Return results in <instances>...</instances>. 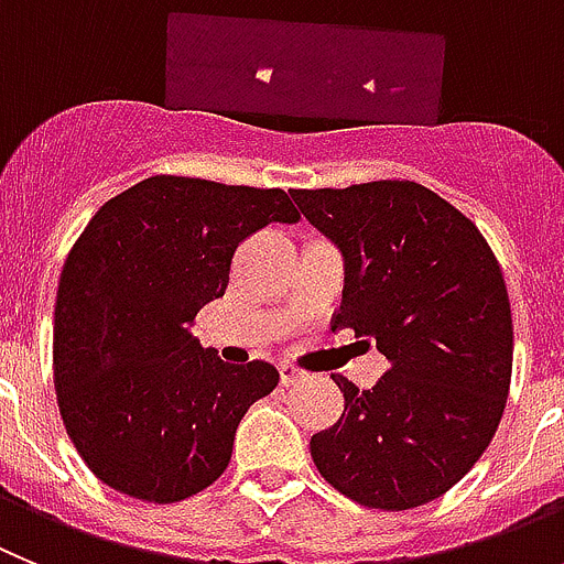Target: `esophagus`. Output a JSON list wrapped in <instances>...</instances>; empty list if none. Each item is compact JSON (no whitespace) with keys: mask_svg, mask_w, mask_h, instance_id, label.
I'll return each mask as SVG.
<instances>
[{"mask_svg":"<svg viewBox=\"0 0 564 564\" xmlns=\"http://www.w3.org/2000/svg\"><path fill=\"white\" fill-rule=\"evenodd\" d=\"M281 382L283 384H294V382H301L303 377H306V370L303 368H297V365H292V362H281Z\"/></svg>","mask_w":564,"mask_h":564,"instance_id":"obj_1","label":"esophagus"}]
</instances>
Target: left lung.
<instances>
[{
  "label": "left lung",
  "instance_id": "1",
  "mask_svg": "<svg viewBox=\"0 0 564 564\" xmlns=\"http://www.w3.org/2000/svg\"><path fill=\"white\" fill-rule=\"evenodd\" d=\"M292 199L343 250L332 328L377 339L390 362L370 390L332 373L345 410L308 441L314 466L368 509L430 503L478 464L503 419L514 354L503 270L471 219L419 182Z\"/></svg>",
  "mask_w": 564,
  "mask_h": 564
}]
</instances>
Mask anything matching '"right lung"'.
<instances>
[{
  "label": "right lung",
  "instance_id": "add662e5",
  "mask_svg": "<svg viewBox=\"0 0 564 564\" xmlns=\"http://www.w3.org/2000/svg\"><path fill=\"white\" fill-rule=\"evenodd\" d=\"M297 219L281 187L156 174L84 227L58 281L53 379L69 441L109 489L180 503L227 469L238 421L281 377L221 362L191 326L225 294L238 245Z\"/></svg>",
  "mask_w": 564,
  "mask_h": 564
}]
</instances>
